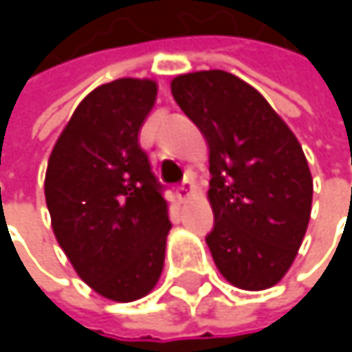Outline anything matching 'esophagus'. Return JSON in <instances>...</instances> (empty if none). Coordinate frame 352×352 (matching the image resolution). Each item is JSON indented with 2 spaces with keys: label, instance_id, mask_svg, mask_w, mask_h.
<instances>
[{
  "label": "esophagus",
  "instance_id": "1",
  "mask_svg": "<svg viewBox=\"0 0 352 352\" xmlns=\"http://www.w3.org/2000/svg\"><path fill=\"white\" fill-rule=\"evenodd\" d=\"M191 191H193V179H191V175H187L181 183H179L177 193H179V197H187Z\"/></svg>",
  "mask_w": 352,
  "mask_h": 352
}]
</instances>
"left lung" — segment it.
<instances>
[{"label":"left lung","mask_w":352,"mask_h":352,"mask_svg":"<svg viewBox=\"0 0 352 352\" xmlns=\"http://www.w3.org/2000/svg\"><path fill=\"white\" fill-rule=\"evenodd\" d=\"M171 94L210 144L214 228L206 243L216 267L241 289L275 285L298 254L312 210V175L298 138L232 73L179 75Z\"/></svg>","instance_id":"1"}]
</instances>
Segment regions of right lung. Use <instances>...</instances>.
Here are the masks:
<instances>
[{"instance_id":"obj_1","label":"right lung","mask_w":352,"mask_h":352,"mask_svg":"<svg viewBox=\"0 0 352 352\" xmlns=\"http://www.w3.org/2000/svg\"><path fill=\"white\" fill-rule=\"evenodd\" d=\"M155 98L148 79L100 85L77 106L48 159L44 195L54 236L79 277L113 302L146 296L165 263V185L138 142Z\"/></svg>"}]
</instances>
